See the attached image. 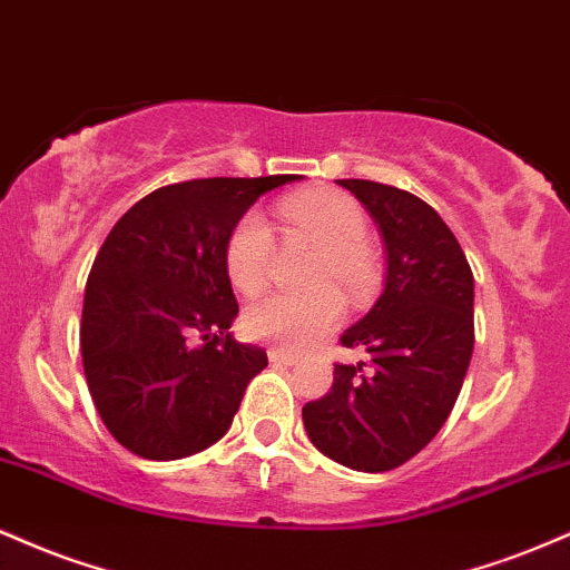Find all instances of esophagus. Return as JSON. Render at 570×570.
<instances>
[{"label":"esophagus","mask_w":570,"mask_h":570,"mask_svg":"<svg viewBox=\"0 0 570 570\" xmlns=\"http://www.w3.org/2000/svg\"><path fill=\"white\" fill-rule=\"evenodd\" d=\"M267 358H271L273 364H284V367H292V364L299 362V356H294V353H286V351H278V348L267 351Z\"/></svg>","instance_id":"obj_1"}]
</instances>
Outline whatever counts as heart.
I'll return each mask as SVG.
<instances>
[{"mask_svg":"<svg viewBox=\"0 0 570 570\" xmlns=\"http://www.w3.org/2000/svg\"><path fill=\"white\" fill-rule=\"evenodd\" d=\"M278 214L299 238L322 252L313 284L337 286L348 297H364L375 286V263L367 248L370 219L356 200L343 193L316 189L278 203ZM273 263V235L257 212H248L227 240V276L235 289L254 294L265 286ZM343 303L337 292L318 289L307 297L265 294L244 313L252 337L286 351L316 345L340 322Z\"/></svg>","mask_w":570,"mask_h":570,"instance_id":"heart-1","label":"heart"}]
</instances>
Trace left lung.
<instances>
[{"label": "left lung", "mask_w": 570, "mask_h": 570, "mask_svg": "<svg viewBox=\"0 0 570 570\" xmlns=\"http://www.w3.org/2000/svg\"><path fill=\"white\" fill-rule=\"evenodd\" d=\"M375 219L385 286L340 337L370 362L335 364L326 396L307 402L311 442L353 472H389L421 453L448 421L474 351V276L426 200L367 179H337Z\"/></svg>", "instance_id": "8db88e82"}]
</instances>
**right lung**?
<instances>
[{"label": "right lung", "mask_w": 570, "mask_h": 570, "mask_svg": "<svg viewBox=\"0 0 570 570\" xmlns=\"http://www.w3.org/2000/svg\"><path fill=\"white\" fill-rule=\"evenodd\" d=\"M297 179L160 187L107 235L85 286L80 348L98 415L130 453L176 461L227 434L248 381L267 367L263 348L227 332L238 316L227 240L259 195Z\"/></svg>", "instance_id": "1"}]
</instances>
